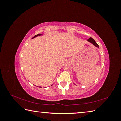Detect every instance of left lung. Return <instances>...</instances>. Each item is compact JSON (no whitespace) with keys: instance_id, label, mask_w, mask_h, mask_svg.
<instances>
[{"instance_id":"obj_1","label":"left lung","mask_w":121,"mask_h":121,"mask_svg":"<svg viewBox=\"0 0 121 121\" xmlns=\"http://www.w3.org/2000/svg\"><path fill=\"white\" fill-rule=\"evenodd\" d=\"M87 41H88L89 42L91 43V44H93V45H94L95 47H97V48H99V47L98 45L96 43V42H95V40H94L92 38H91V37L89 38L87 40Z\"/></svg>"}]
</instances>
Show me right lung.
Returning <instances> with one entry per match:
<instances>
[{
    "label": "right lung",
    "mask_w": 121,
    "mask_h": 121,
    "mask_svg": "<svg viewBox=\"0 0 121 121\" xmlns=\"http://www.w3.org/2000/svg\"><path fill=\"white\" fill-rule=\"evenodd\" d=\"M43 34H37V35H35V36H34L33 37L32 39H33V38H35V37H38V36H41V35H42ZM52 85L51 86H52ZM40 87V88H42V87Z\"/></svg>",
    "instance_id": "right-lung-1"
}]
</instances>
